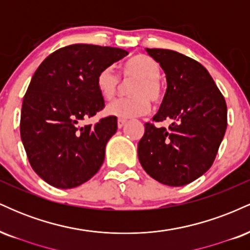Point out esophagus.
<instances>
[{
  "label": "esophagus",
  "mask_w": 250,
  "mask_h": 250,
  "mask_svg": "<svg viewBox=\"0 0 250 250\" xmlns=\"http://www.w3.org/2000/svg\"><path fill=\"white\" fill-rule=\"evenodd\" d=\"M127 123V120H122V119H119V121H117V127H119L120 129H121L123 125Z\"/></svg>",
  "instance_id": "1"
}]
</instances>
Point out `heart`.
I'll return each instance as SVG.
<instances>
[{
  "mask_svg": "<svg viewBox=\"0 0 250 250\" xmlns=\"http://www.w3.org/2000/svg\"><path fill=\"white\" fill-rule=\"evenodd\" d=\"M125 80H135L129 87L130 97L120 99L105 108L108 115L127 120L147 115L150 111V101L159 103L163 96V87L160 81L161 68L159 63L145 54H139L122 64ZM96 87L104 100H113L120 89V79L111 67L97 74Z\"/></svg>",
  "mask_w": 250,
  "mask_h": 250,
  "instance_id": "obj_1",
  "label": "heart"
}]
</instances>
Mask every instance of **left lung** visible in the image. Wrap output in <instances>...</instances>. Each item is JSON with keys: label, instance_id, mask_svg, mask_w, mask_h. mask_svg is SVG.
Listing matches in <instances>:
<instances>
[{"label": "left lung", "instance_id": "1", "mask_svg": "<svg viewBox=\"0 0 250 250\" xmlns=\"http://www.w3.org/2000/svg\"><path fill=\"white\" fill-rule=\"evenodd\" d=\"M146 50L167 77V91L153 121L173 123L168 128L146 123L137 154L153 179L180 187L213 165L227 129V104L201 63L174 50Z\"/></svg>", "mask_w": 250, "mask_h": 250}]
</instances>
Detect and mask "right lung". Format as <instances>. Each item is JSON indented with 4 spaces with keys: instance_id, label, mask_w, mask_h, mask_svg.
Listing matches in <instances>:
<instances>
[{
    "instance_id": "add662e5",
    "label": "right lung",
    "mask_w": 250,
    "mask_h": 250,
    "mask_svg": "<svg viewBox=\"0 0 250 250\" xmlns=\"http://www.w3.org/2000/svg\"><path fill=\"white\" fill-rule=\"evenodd\" d=\"M127 55L120 48L79 43L54 51L36 69L23 97L20 131L31 168L53 187L75 188L101 168L117 119L94 125L82 121L104 108L97 74Z\"/></svg>"
}]
</instances>
